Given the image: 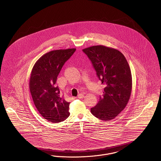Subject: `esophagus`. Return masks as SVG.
Returning a JSON list of instances; mask_svg holds the SVG:
<instances>
[{
  "instance_id": "esophagus-1",
  "label": "esophagus",
  "mask_w": 161,
  "mask_h": 161,
  "mask_svg": "<svg viewBox=\"0 0 161 161\" xmlns=\"http://www.w3.org/2000/svg\"><path fill=\"white\" fill-rule=\"evenodd\" d=\"M84 97V95H83V94H81V93L79 94V95H78V97H77V98H80V99H81V98H83Z\"/></svg>"
}]
</instances>
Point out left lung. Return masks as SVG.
Returning <instances> with one entry per match:
<instances>
[{"mask_svg":"<svg viewBox=\"0 0 161 161\" xmlns=\"http://www.w3.org/2000/svg\"><path fill=\"white\" fill-rule=\"evenodd\" d=\"M83 51L104 85L103 94L98 104L91 108V113L101 120L114 119L130 99L132 78L128 62L118 50L103 45L87 47Z\"/></svg>","mask_w":161,"mask_h":161,"instance_id":"8db88e82","label":"left lung"}]
</instances>
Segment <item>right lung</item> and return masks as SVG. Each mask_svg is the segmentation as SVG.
<instances>
[{"label":"right lung","mask_w":161,"mask_h":161,"mask_svg":"<svg viewBox=\"0 0 161 161\" xmlns=\"http://www.w3.org/2000/svg\"><path fill=\"white\" fill-rule=\"evenodd\" d=\"M76 49L50 51L42 56L31 72L30 90L38 112L49 122L60 123L69 117V103L60 95L57 77Z\"/></svg>","instance_id":"right-lung-1"}]
</instances>
